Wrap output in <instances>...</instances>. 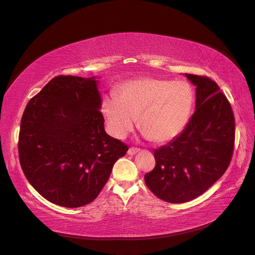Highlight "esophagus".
Returning a JSON list of instances; mask_svg holds the SVG:
<instances>
[{
  "label": "esophagus",
  "mask_w": 255,
  "mask_h": 255,
  "mask_svg": "<svg viewBox=\"0 0 255 255\" xmlns=\"http://www.w3.org/2000/svg\"><path fill=\"white\" fill-rule=\"evenodd\" d=\"M139 151L140 150L137 149V148H129L128 151V155H135V154L138 153Z\"/></svg>",
  "instance_id": "obj_1"
}]
</instances>
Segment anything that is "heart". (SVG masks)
<instances>
[{"label": "heart", "mask_w": 255, "mask_h": 255, "mask_svg": "<svg viewBox=\"0 0 255 255\" xmlns=\"http://www.w3.org/2000/svg\"><path fill=\"white\" fill-rule=\"evenodd\" d=\"M195 95L185 81L142 78L122 84L117 99L104 98L102 114L110 133L122 139L132 132L139 117L142 132L154 142L166 143L186 127Z\"/></svg>", "instance_id": "obj_1"}]
</instances>
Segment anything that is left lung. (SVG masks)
Returning <instances> with one entry per match:
<instances>
[{"mask_svg":"<svg viewBox=\"0 0 255 255\" xmlns=\"http://www.w3.org/2000/svg\"><path fill=\"white\" fill-rule=\"evenodd\" d=\"M196 86V112L183 132L154 151L155 168L146 186L166 202L194 200L219 180L232 158L235 121L228 99L216 82L185 74Z\"/></svg>","mask_w":255,"mask_h":255,"instance_id":"8db88e82","label":"left lung"}]
</instances>
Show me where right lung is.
I'll list each match as a JSON object with an SVG mask.
<instances>
[{
    "label": "right lung",
    "instance_id": "1",
    "mask_svg": "<svg viewBox=\"0 0 255 255\" xmlns=\"http://www.w3.org/2000/svg\"><path fill=\"white\" fill-rule=\"evenodd\" d=\"M98 85L97 76H56L29 100L22 116V170L44 199L59 206L94 201L128 150L105 132Z\"/></svg>",
    "mask_w": 255,
    "mask_h": 255
}]
</instances>
